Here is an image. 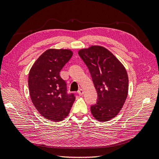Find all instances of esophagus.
Returning a JSON list of instances; mask_svg holds the SVG:
<instances>
[{
    "label": "esophagus",
    "mask_w": 159,
    "mask_h": 159,
    "mask_svg": "<svg viewBox=\"0 0 159 159\" xmlns=\"http://www.w3.org/2000/svg\"><path fill=\"white\" fill-rule=\"evenodd\" d=\"M78 93L79 94V96H83V94H84V91H83V89H80L79 90V92H78Z\"/></svg>",
    "instance_id": "obj_1"
}]
</instances>
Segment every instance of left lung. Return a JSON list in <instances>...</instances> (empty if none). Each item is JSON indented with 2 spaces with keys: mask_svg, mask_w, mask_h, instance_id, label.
Returning a JSON list of instances; mask_svg holds the SVG:
<instances>
[{
  "mask_svg": "<svg viewBox=\"0 0 159 159\" xmlns=\"http://www.w3.org/2000/svg\"><path fill=\"white\" fill-rule=\"evenodd\" d=\"M87 65L98 93L96 104L91 107L96 120L107 121L116 117L122 109L128 92L126 70L109 50L92 46L79 50Z\"/></svg>",
  "mask_w": 159,
  "mask_h": 159,
  "instance_id": "8db88e82",
  "label": "left lung"
}]
</instances>
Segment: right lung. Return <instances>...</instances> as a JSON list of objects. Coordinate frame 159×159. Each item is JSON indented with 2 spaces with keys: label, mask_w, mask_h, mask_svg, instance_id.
<instances>
[{
  "label": "right lung",
  "mask_w": 159,
  "mask_h": 159,
  "mask_svg": "<svg viewBox=\"0 0 159 159\" xmlns=\"http://www.w3.org/2000/svg\"><path fill=\"white\" fill-rule=\"evenodd\" d=\"M70 49L46 50L33 63L29 74L28 85L33 105L46 119L59 122L68 116L75 100L67 94L66 83L59 75L72 57Z\"/></svg>",
  "instance_id": "obj_1"
}]
</instances>
